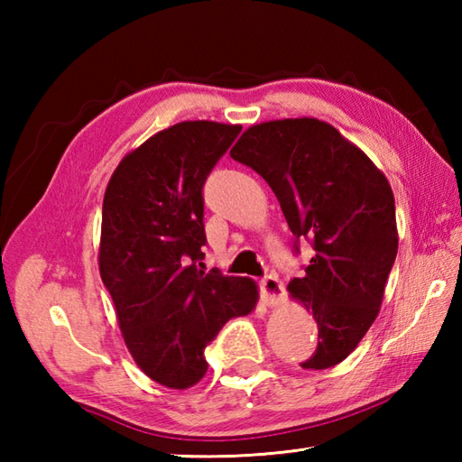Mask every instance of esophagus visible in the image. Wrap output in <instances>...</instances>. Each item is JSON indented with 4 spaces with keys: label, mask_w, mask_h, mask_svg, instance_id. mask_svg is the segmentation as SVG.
Returning a JSON list of instances; mask_svg holds the SVG:
<instances>
[{
    "label": "esophagus",
    "mask_w": 462,
    "mask_h": 462,
    "mask_svg": "<svg viewBox=\"0 0 462 462\" xmlns=\"http://www.w3.org/2000/svg\"><path fill=\"white\" fill-rule=\"evenodd\" d=\"M262 293L270 306H280L286 298V290H283V283L276 276H268L262 280Z\"/></svg>",
    "instance_id": "esophagus-1"
}]
</instances>
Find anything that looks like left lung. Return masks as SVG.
Listing matches in <instances>:
<instances>
[{"label": "left lung", "instance_id": "left-lung-1", "mask_svg": "<svg viewBox=\"0 0 462 462\" xmlns=\"http://www.w3.org/2000/svg\"><path fill=\"white\" fill-rule=\"evenodd\" d=\"M278 196L293 236L313 242L290 298L318 321L303 369L337 365L375 321L399 248L395 199L383 174L336 126L313 116L252 125L232 146Z\"/></svg>", "mask_w": 462, "mask_h": 462}]
</instances>
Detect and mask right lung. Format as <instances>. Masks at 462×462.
I'll return each instance as SVG.
<instances>
[{"instance_id":"add662e5","label":"right lung","mask_w":462,"mask_h":462,"mask_svg":"<svg viewBox=\"0 0 462 462\" xmlns=\"http://www.w3.org/2000/svg\"><path fill=\"white\" fill-rule=\"evenodd\" d=\"M240 125L182 121L123 156L103 199L99 272L125 346L146 377L189 389L204 347L260 298L250 278L206 273L202 186Z\"/></svg>"}]
</instances>
